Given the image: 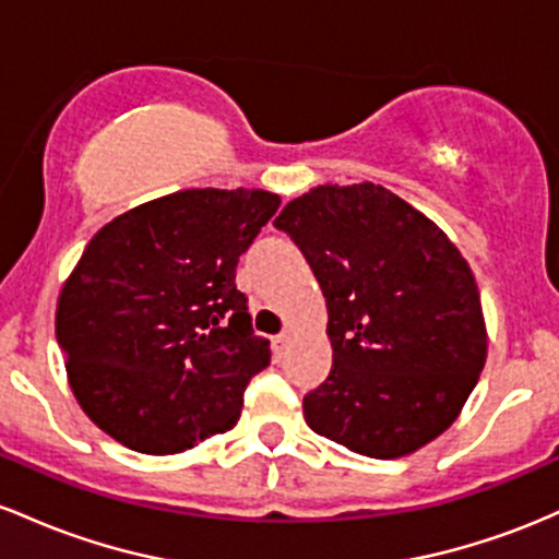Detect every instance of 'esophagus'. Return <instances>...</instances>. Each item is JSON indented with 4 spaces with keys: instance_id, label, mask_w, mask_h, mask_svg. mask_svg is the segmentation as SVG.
<instances>
[{
    "instance_id": "1",
    "label": "esophagus",
    "mask_w": 559,
    "mask_h": 559,
    "mask_svg": "<svg viewBox=\"0 0 559 559\" xmlns=\"http://www.w3.org/2000/svg\"><path fill=\"white\" fill-rule=\"evenodd\" d=\"M287 346H290V332H280V335L272 337V350H274V356L285 354Z\"/></svg>"
}]
</instances>
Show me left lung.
<instances>
[{
	"label": "left lung",
	"instance_id": "left-lung-1",
	"mask_svg": "<svg viewBox=\"0 0 559 559\" xmlns=\"http://www.w3.org/2000/svg\"><path fill=\"white\" fill-rule=\"evenodd\" d=\"M328 298L330 378L306 425L372 460L415 454L460 417L486 364L473 269L447 231L385 187L319 185L282 209Z\"/></svg>",
	"mask_w": 559,
	"mask_h": 559
}]
</instances>
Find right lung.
Returning a JSON list of instances; mask_svg holds the SVG:
<instances>
[{
    "label": "right lung",
    "instance_id": "obj_1",
    "mask_svg": "<svg viewBox=\"0 0 559 559\" xmlns=\"http://www.w3.org/2000/svg\"><path fill=\"white\" fill-rule=\"evenodd\" d=\"M277 209L266 190H181L92 237L60 290L55 332L99 430L163 456L235 428L272 356L235 269Z\"/></svg>",
    "mask_w": 559,
    "mask_h": 559
}]
</instances>
